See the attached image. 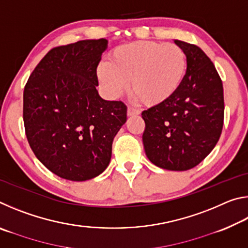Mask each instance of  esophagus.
<instances>
[{"mask_svg": "<svg viewBox=\"0 0 248 248\" xmlns=\"http://www.w3.org/2000/svg\"><path fill=\"white\" fill-rule=\"evenodd\" d=\"M137 115H140L139 109L129 106L128 107V116H137Z\"/></svg>", "mask_w": 248, "mask_h": 248, "instance_id": "obj_1", "label": "esophagus"}]
</instances>
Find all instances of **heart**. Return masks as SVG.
<instances>
[{"label":"heart","instance_id":"b5f03b06","mask_svg":"<svg viewBox=\"0 0 248 248\" xmlns=\"http://www.w3.org/2000/svg\"><path fill=\"white\" fill-rule=\"evenodd\" d=\"M187 70L184 50L175 44L137 41L117 47L98 66L104 90L117 98L129 87L146 105L165 102L179 89Z\"/></svg>","mask_w":248,"mask_h":248}]
</instances>
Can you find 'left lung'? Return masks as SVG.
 <instances>
[{"mask_svg": "<svg viewBox=\"0 0 248 248\" xmlns=\"http://www.w3.org/2000/svg\"><path fill=\"white\" fill-rule=\"evenodd\" d=\"M187 59L185 78L165 102L142 111L145 154L154 165L188 170L220 139L224 119L223 85L215 64L196 45L175 40Z\"/></svg>", "mask_w": 248, "mask_h": 248, "instance_id": "1", "label": "left lung"}]
</instances>
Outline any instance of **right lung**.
<instances>
[{"label":"right lung","mask_w":248,"mask_h":248,"mask_svg":"<svg viewBox=\"0 0 248 248\" xmlns=\"http://www.w3.org/2000/svg\"><path fill=\"white\" fill-rule=\"evenodd\" d=\"M106 39L50 50L24 89L25 132L36 157L59 177L84 182L102 174L127 121V106L98 95L97 70Z\"/></svg>","instance_id":"right-lung-1"}]
</instances>
